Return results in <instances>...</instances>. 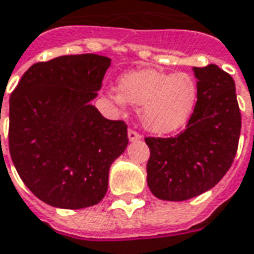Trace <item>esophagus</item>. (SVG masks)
<instances>
[{
    "label": "esophagus",
    "mask_w": 254,
    "mask_h": 254,
    "mask_svg": "<svg viewBox=\"0 0 254 254\" xmlns=\"http://www.w3.org/2000/svg\"><path fill=\"white\" fill-rule=\"evenodd\" d=\"M127 135H128L129 142H136V140H139V139L142 138V136H140L136 131H134V129H128Z\"/></svg>",
    "instance_id": "esophagus-1"
}]
</instances>
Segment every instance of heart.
I'll list each match as a JSON object with an SVG mask.
<instances>
[{"label":"heart","mask_w":254,"mask_h":254,"mask_svg":"<svg viewBox=\"0 0 254 254\" xmlns=\"http://www.w3.org/2000/svg\"><path fill=\"white\" fill-rule=\"evenodd\" d=\"M111 99L116 104L126 102L139 107L143 128L151 134L165 135L181 128L191 116L198 99V85L186 72L135 70L122 76L118 93H112Z\"/></svg>","instance_id":"1"}]
</instances>
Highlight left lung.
<instances>
[{
  "label": "left lung",
  "instance_id": "1",
  "mask_svg": "<svg viewBox=\"0 0 254 254\" xmlns=\"http://www.w3.org/2000/svg\"><path fill=\"white\" fill-rule=\"evenodd\" d=\"M198 99L175 138H146L147 185L163 201H186L220 182L237 152L241 114L232 76L214 64L197 68Z\"/></svg>",
  "mask_w": 254,
  "mask_h": 254
}]
</instances>
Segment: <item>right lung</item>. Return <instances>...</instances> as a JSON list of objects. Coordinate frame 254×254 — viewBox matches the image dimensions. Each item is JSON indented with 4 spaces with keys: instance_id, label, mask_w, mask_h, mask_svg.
<instances>
[{
    "instance_id": "right-lung-1",
    "label": "right lung",
    "mask_w": 254,
    "mask_h": 254,
    "mask_svg": "<svg viewBox=\"0 0 254 254\" xmlns=\"http://www.w3.org/2000/svg\"><path fill=\"white\" fill-rule=\"evenodd\" d=\"M111 59L93 53L60 56L26 70L9 100V151L36 197L60 209L96 205L110 167L128 138L122 120L91 104Z\"/></svg>"
}]
</instances>
